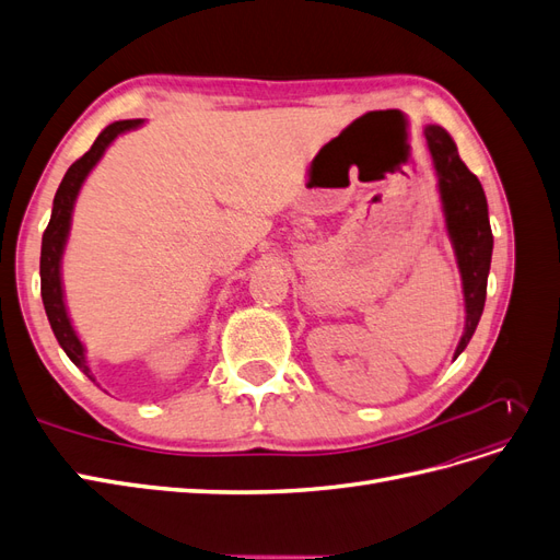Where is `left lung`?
<instances>
[{
	"mask_svg": "<svg viewBox=\"0 0 560 560\" xmlns=\"http://www.w3.org/2000/svg\"><path fill=\"white\" fill-rule=\"evenodd\" d=\"M425 138L434 171L439 175V194H442L444 202L446 229L463 276L467 319L460 346L455 350L457 358L467 348L474 331H477L483 313L490 257H493V231H490L488 222L483 186L457 156V147L451 140V135L439 126H428Z\"/></svg>",
	"mask_w": 560,
	"mask_h": 560,
	"instance_id": "obj_1",
	"label": "left lung"
}]
</instances>
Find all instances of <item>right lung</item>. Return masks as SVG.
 <instances>
[{"instance_id":"right-lung-1","label":"right lung","mask_w":560,"mask_h":560,"mask_svg":"<svg viewBox=\"0 0 560 560\" xmlns=\"http://www.w3.org/2000/svg\"><path fill=\"white\" fill-rule=\"evenodd\" d=\"M140 124H142L140 118H130V121H116V124L107 126L103 132L97 135V140L93 142V147L86 151V154L70 165V171L65 173L58 191H56L54 212H50V222H48V226L44 231V238H42V259H39L42 301H44L48 322H50V329H54L60 348L67 352V358H70L89 378H93V376H91V369L86 364V354H83V346L77 338V334L70 325V317H67V311H65L62 284H60V257L65 249L67 233H70L74 200H77V194L81 189L83 179H86V175L93 171V165L100 161V156L105 154V149L112 144L116 135H121Z\"/></svg>"}]
</instances>
